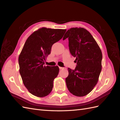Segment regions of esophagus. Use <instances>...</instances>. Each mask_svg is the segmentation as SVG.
Masks as SVG:
<instances>
[{
    "mask_svg": "<svg viewBox=\"0 0 120 120\" xmlns=\"http://www.w3.org/2000/svg\"><path fill=\"white\" fill-rule=\"evenodd\" d=\"M59 68L60 70H63V69H64V68L63 67H59Z\"/></svg>",
    "mask_w": 120,
    "mask_h": 120,
    "instance_id": "obj_1",
    "label": "esophagus"
}]
</instances>
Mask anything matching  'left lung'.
Returning <instances> with one entry per match:
<instances>
[{
  "instance_id": "1",
  "label": "left lung",
  "mask_w": 120,
  "mask_h": 120,
  "mask_svg": "<svg viewBox=\"0 0 120 120\" xmlns=\"http://www.w3.org/2000/svg\"><path fill=\"white\" fill-rule=\"evenodd\" d=\"M68 38L70 52L76 57L77 65L74 70L68 68L66 85L72 95L83 97L92 91L99 80L102 52L95 39L85 28H71L63 40Z\"/></svg>"
}]
</instances>
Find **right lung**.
I'll return each mask as SVG.
<instances>
[{
  "label": "right lung",
  "instance_id": "1",
  "mask_svg": "<svg viewBox=\"0 0 120 120\" xmlns=\"http://www.w3.org/2000/svg\"><path fill=\"white\" fill-rule=\"evenodd\" d=\"M66 30L42 27L25 41L19 57V72L24 85L32 95L42 98L52 92L59 68L44 66L45 61L53 43L62 38Z\"/></svg>",
  "mask_w": 120,
  "mask_h": 120
}]
</instances>
